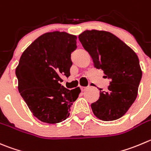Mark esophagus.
<instances>
[{
	"mask_svg": "<svg viewBox=\"0 0 151 151\" xmlns=\"http://www.w3.org/2000/svg\"><path fill=\"white\" fill-rule=\"evenodd\" d=\"M88 87H81V91H85L86 90H87Z\"/></svg>",
	"mask_w": 151,
	"mask_h": 151,
	"instance_id": "obj_1",
	"label": "esophagus"
}]
</instances>
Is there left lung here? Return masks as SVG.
I'll return each mask as SVG.
<instances>
[{"mask_svg":"<svg viewBox=\"0 0 151 151\" xmlns=\"http://www.w3.org/2000/svg\"><path fill=\"white\" fill-rule=\"evenodd\" d=\"M78 37L94 66L111 80L107 91L99 88V99L91 105L93 114L103 121L119 119L138 94L142 75L138 56L116 35L106 31L86 30Z\"/></svg>","mask_w":151,"mask_h":151,"instance_id":"1","label":"left lung"}]
</instances>
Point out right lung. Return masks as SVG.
<instances>
[{
    "label": "right lung",
    "instance_id": "1",
    "mask_svg": "<svg viewBox=\"0 0 151 151\" xmlns=\"http://www.w3.org/2000/svg\"><path fill=\"white\" fill-rule=\"evenodd\" d=\"M77 36L65 32H47L29 45L20 58L15 74L18 91L32 114L41 122L56 124L70 115V107L81 90L65 88L61 76H70L71 54Z\"/></svg>",
    "mask_w": 151,
    "mask_h": 151
}]
</instances>
